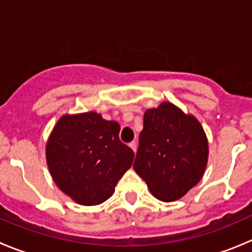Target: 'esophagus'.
<instances>
[{
    "label": "esophagus",
    "instance_id": "obj_1",
    "mask_svg": "<svg viewBox=\"0 0 252 252\" xmlns=\"http://www.w3.org/2000/svg\"><path fill=\"white\" fill-rule=\"evenodd\" d=\"M129 146H130V149L133 150L134 152H136V149H138V144H136L135 141H131L130 144H129Z\"/></svg>",
    "mask_w": 252,
    "mask_h": 252
}]
</instances>
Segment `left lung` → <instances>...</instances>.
Wrapping results in <instances>:
<instances>
[{
    "label": "left lung",
    "instance_id": "8db88e82",
    "mask_svg": "<svg viewBox=\"0 0 252 252\" xmlns=\"http://www.w3.org/2000/svg\"><path fill=\"white\" fill-rule=\"evenodd\" d=\"M207 158V138L194 116L169 102L145 112L133 167L156 199L184 196L201 180Z\"/></svg>",
    "mask_w": 252,
    "mask_h": 252
}]
</instances>
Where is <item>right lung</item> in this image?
<instances>
[{
  "label": "right lung",
  "instance_id": "add662e5",
  "mask_svg": "<svg viewBox=\"0 0 252 252\" xmlns=\"http://www.w3.org/2000/svg\"><path fill=\"white\" fill-rule=\"evenodd\" d=\"M121 126L96 112L65 114L46 145L52 179L79 205L110 199L118 180L133 164L134 151L119 140Z\"/></svg>",
  "mask_w": 252,
  "mask_h": 252
}]
</instances>
